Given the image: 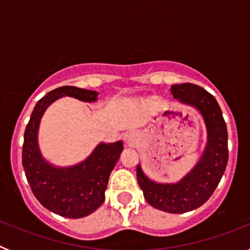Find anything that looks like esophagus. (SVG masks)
Returning <instances> with one entry per match:
<instances>
[{
	"label": "esophagus",
	"instance_id": "34e87169",
	"mask_svg": "<svg viewBox=\"0 0 250 250\" xmlns=\"http://www.w3.org/2000/svg\"><path fill=\"white\" fill-rule=\"evenodd\" d=\"M139 141V135L135 132H130L127 135H125V144L129 145V146H134V145L138 144Z\"/></svg>",
	"mask_w": 250,
	"mask_h": 250
}]
</instances>
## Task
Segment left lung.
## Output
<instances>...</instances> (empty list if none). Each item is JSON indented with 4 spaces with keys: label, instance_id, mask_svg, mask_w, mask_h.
<instances>
[{
    "label": "left lung",
    "instance_id": "left-lung-1",
    "mask_svg": "<svg viewBox=\"0 0 250 250\" xmlns=\"http://www.w3.org/2000/svg\"><path fill=\"white\" fill-rule=\"evenodd\" d=\"M174 99L199 110L207 125L208 144L202 159L176 184H159L136 167L138 183L151 207L167 213L182 214L202 207L219 184L228 164V131L222 110L213 95L194 83L173 85Z\"/></svg>",
    "mask_w": 250,
    "mask_h": 250
}]
</instances>
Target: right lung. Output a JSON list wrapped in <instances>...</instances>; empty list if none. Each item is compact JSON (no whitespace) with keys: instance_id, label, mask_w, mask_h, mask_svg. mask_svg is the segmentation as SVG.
<instances>
[{"instance_id":"1","label":"right lung","mask_w":250,"mask_h":250,"mask_svg":"<svg viewBox=\"0 0 250 250\" xmlns=\"http://www.w3.org/2000/svg\"><path fill=\"white\" fill-rule=\"evenodd\" d=\"M62 96L81 101L98 100V92L61 86L37 101L23 135L22 167L31 190L46 209L61 216L77 219L89 215L105 200L109 176L123 151V143H101L83 163L70 167L48 164L40 154L37 131L40 120L51 104Z\"/></svg>"}]
</instances>
